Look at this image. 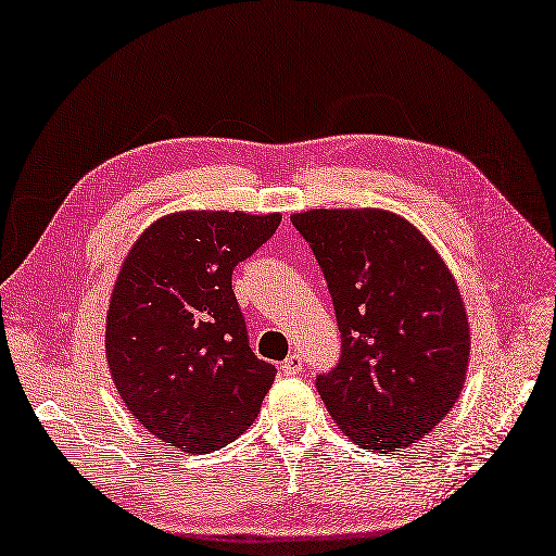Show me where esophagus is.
Masks as SVG:
<instances>
[{
  "instance_id": "1",
  "label": "esophagus",
  "mask_w": 556,
  "mask_h": 556,
  "mask_svg": "<svg viewBox=\"0 0 556 556\" xmlns=\"http://www.w3.org/2000/svg\"><path fill=\"white\" fill-rule=\"evenodd\" d=\"M302 368H304V363H302V356H300V354H290L286 361H282V365H280L282 375H300Z\"/></svg>"
}]
</instances>
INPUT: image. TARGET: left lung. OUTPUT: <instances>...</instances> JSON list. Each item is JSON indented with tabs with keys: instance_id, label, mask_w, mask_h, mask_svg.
Here are the masks:
<instances>
[{
	"instance_id": "1",
	"label": "left lung",
	"mask_w": 556,
	"mask_h": 556,
	"mask_svg": "<svg viewBox=\"0 0 556 556\" xmlns=\"http://www.w3.org/2000/svg\"><path fill=\"white\" fill-rule=\"evenodd\" d=\"M328 280L342 358L316 387L344 434L394 453L425 439L455 405L469 368L463 294L434 245L377 207L290 216Z\"/></svg>"
}]
</instances>
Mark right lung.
I'll use <instances>...</instances> for the list:
<instances>
[{"instance_id":"right-lung-1","label":"right lung","mask_w":556,"mask_h":556,"mask_svg":"<svg viewBox=\"0 0 556 556\" xmlns=\"http://www.w3.org/2000/svg\"><path fill=\"white\" fill-rule=\"evenodd\" d=\"M280 219L172 212L119 266L105 316L108 368L137 422L174 448L205 453L240 437L276 380L248 344L231 276Z\"/></svg>"}]
</instances>
